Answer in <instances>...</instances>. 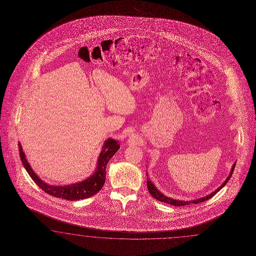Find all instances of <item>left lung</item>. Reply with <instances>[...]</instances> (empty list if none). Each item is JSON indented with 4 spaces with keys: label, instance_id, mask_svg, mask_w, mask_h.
Masks as SVG:
<instances>
[{
    "label": "left lung",
    "instance_id": "left-lung-1",
    "mask_svg": "<svg viewBox=\"0 0 256 256\" xmlns=\"http://www.w3.org/2000/svg\"><path fill=\"white\" fill-rule=\"evenodd\" d=\"M235 166L236 163H234V165L232 166L231 172L229 173V175H228L226 180H224V182L222 184L221 186L218 187V188H217L215 191H214L212 193L208 194L206 196H202L200 198H196V200H174V198H172L166 196H165L164 194L161 193V192L159 191L158 189L156 188V186H154V184L152 182H151V180L148 178V175L146 174V175H147V188H148V190H149V193H150V194L154 198H156V200H158L161 201V202L166 203V204H170V205L177 206V207H180V206H187V205H190V204H198V203L204 202V201H206L208 200H210V198H212L214 196L215 194L217 193V192H219V191L221 190L222 188L228 184V180H229V179L231 178L232 174L234 172Z\"/></svg>",
    "mask_w": 256,
    "mask_h": 256
}]
</instances>
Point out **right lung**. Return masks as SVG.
I'll list each match as a JSON object with an SVG mask.
<instances>
[{
	"instance_id": "1",
	"label": "right lung",
	"mask_w": 256,
	"mask_h": 256,
	"mask_svg": "<svg viewBox=\"0 0 256 256\" xmlns=\"http://www.w3.org/2000/svg\"><path fill=\"white\" fill-rule=\"evenodd\" d=\"M20 148V156L21 161L25 170L28 172V175L34 180L38 186L44 190L46 193L51 194L55 198H63L70 201L80 200L90 198L102 188L105 178H106V166L114 154L118 152L120 148V144L118 140L114 138H107L104 142L102 151L100 152L97 161V166L93 174H91L88 178L82 182H78L76 184H67V186H51L46 182L41 180L39 176L34 172L30 165L28 164L26 156L23 152L20 142H18Z\"/></svg>"
}]
</instances>
